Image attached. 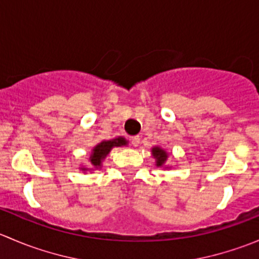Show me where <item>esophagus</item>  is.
<instances>
[{
  "label": "esophagus",
  "mask_w": 259,
  "mask_h": 259,
  "mask_svg": "<svg viewBox=\"0 0 259 259\" xmlns=\"http://www.w3.org/2000/svg\"><path fill=\"white\" fill-rule=\"evenodd\" d=\"M132 144L134 145V146H138L140 144V137L139 135H135V137H132Z\"/></svg>",
  "instance_id": "1"
}]
</instances>
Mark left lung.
Returning <instances> with one entry per match:
<instances>
[{"mask_svg": "<svg viewBox=\"0 0 259 259\" xmlns=\"http://www.w3.org/2000/svg\"><path fill=\"white\" fill-rule=\"evenodd\" d=\"M151 155L155 159V165L158 168H164L169 169V166L166 165V160H168V151L165 149H163L161 146H153L151 148Z\"/></svg>", "mask_w": 259, "mask_h": 259, "instance_id": "8db88e82", "label": "left lung"}]
</instances>
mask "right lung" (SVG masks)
<instances>
[{
	"mask_svg": "<svg viewBox=\"0 0 259 259\" xmlns=\"http://www.w3.org/2000/svg\"><path fill=\"white\" fill-rule=\"evenodd\" d=\"M127 144H129V140L125 139L124 137H116L114 139L103 140V142L98 143V144L91 149V153L89 155V165H80L79 169L82 173L101 169L104 159L108 156L111 149L115 148V146L116 148L117 146H127Z\"/></svg>",
	"mask_w": 259,
	"mask_h": 259,
	"instance_id": "obj_1",
	"label": "right lung"
}]
</instances>
